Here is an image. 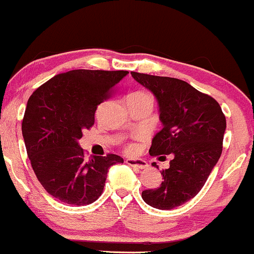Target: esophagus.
I'll list each match as a JSON object with an SVG mask.
<instances>
[{"mask_svg": "<svg viewBox=\"0 0 254 254\" xmlns=\"http://www.w3.org/2000/svg\"><path fill=\"white\" fill-rule=\"evenodd\" d=\"M127 164H129L130 167L138 168V169H145L149 167V164L146 163V161L142 160V158H127Z\"/></svg>", "mask_w": 254, "mask_h": 254, "instance_id": "obj_1", "label": "esophagus"}]
</instances>
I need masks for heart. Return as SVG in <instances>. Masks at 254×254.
<instances>
[{"instance_id": "b5f03b06", "label": "heart", "mask_w": 254, "mask_h": 254, "mask_svg": "<svg viewBox=\"0 0 254 254\" xmlns=\"http://www.w3.org/2000/svg\"><path fill=\"white\" fill-rule=\"evenodd\" d=\"M133 94H136V96H145V97H150L149 96L148 93L146 92H143V91H139V92H136V93H133ZM130 150H132V148H129Z\"/></svg>"}]
</instances>
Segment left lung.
I'll list each match as a JSON object with an SVG mask.
<instances>
[{
	"label": "left lung",
	"instance_id": "1",
	"mask_svg": "<svg viewBox=\"0 0 254 254\" xmlns=\"http://www.w3.org/2000/svg\"><path fill=\"white\" fill-rule=\"evenodd\" d=\"M154 94L163 127L154 136L150 155H172L163 181L142 191L149 206L173 209L193 198L208 179L222 152L226 118L219 103L176 78L131 72ZM164 156L158 157L162 160ZM156 167V163H154Z\"/></svg>",
	"mask_w": 254,
	"mask_h": 254
}]
</instances>
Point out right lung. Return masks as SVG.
<instances>
[{"instance_id": "add662e5", "label": "right lung", "mask_w": 254, "mask_h": 254, "mask_svg": "<svg viewBox=\"0 0 254 254\" xmlns=\"http://www.w3.org/2000/svg\"><path fill=\"white\" fill-rule=\"evenodd\" d=\"M127 73L73 69L50 79L29 97L22 121L27 154L42 187L61 202H94L109 168L124 162L114 154L87 160L78 140L93 125L97 106Z\"/></svg>"}]
</instances>
